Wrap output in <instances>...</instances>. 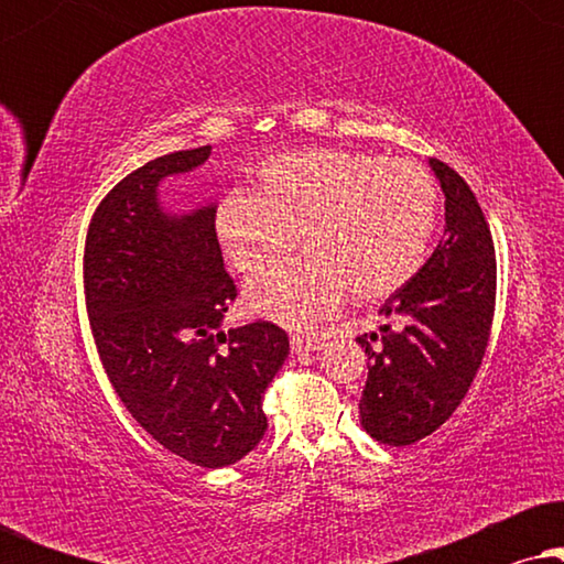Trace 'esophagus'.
<instances>
[{"label":"esophagus","instance_id":"esophagus-1","mask_svg":"<svg viewBox=\"0 0 564 564\" xmlns=\"http://www.w3.org/2000/svg\"><path fill=\"white\" fill-rule=\"evenodd\" d=\"M290 346L295 354H307V351H321L323 338L321 336H307V334H292Z\"/></svg>","mask_w":564,"mask_h":564}]
</instances>
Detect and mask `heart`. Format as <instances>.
I'll return each instance as SVG.
<instances>
[{
  "mask_svg": "<svg viewBox=\"0 0 564 564\" xmlns=\"http://www.w3.org/2000/svg\"><path fill=\"white\" fill-rule=\"evenodd\" d=\"M438 220L434 176L415 161L311 149L269 159L259 192L220 199L215 230L238 272L280 261L295 236L303 257L246 288L251 313L305 328L344 303H375L403 290L429 257Z\"/></svg>",
  "mask_w": 564,
  "mask_h": 564,
  "instance_id": "b5f03b06",
  "label": "heart"
}]
</instances>
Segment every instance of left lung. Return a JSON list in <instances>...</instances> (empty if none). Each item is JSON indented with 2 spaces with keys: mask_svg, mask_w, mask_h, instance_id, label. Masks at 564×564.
<instances>
[{
  "mask_svg": "<svg viewBox=\"0 0 564 564\" xmlns=\"http://www.w3.org/2000/svg\"><path fill=\"white\" fill-rule=\"evenodd\" d=\"M429 166L444 195V241L380 307L403 326L357 338L369 357L359 423L390 446L415 444L457 411L496 311V251L480 205L454 169L436 159Z\"/></svg>",
  "mask_w": 564,
  "mask_h": 564,
  "instance_id": "1",
  "label": "left lung"
}]
</instances>
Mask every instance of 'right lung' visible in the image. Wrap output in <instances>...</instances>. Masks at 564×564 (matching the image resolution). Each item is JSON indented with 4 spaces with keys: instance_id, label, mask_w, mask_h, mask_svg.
<instances>
[{
    "instance_id": "obj_1",
    "label": "right lung",
    "mask_w": 564,
    "mask_h": 564,
    "mask_svg": "<svg viewBox=\"0 0 564 564\" xmlns=\"http://www.w3.org/2000/svg\"><path fill=\"white\" fill-rule=\"evenodd\" d=\"M210 145L159 156L97 207L84 253L99 359L128 413L192 465H236L267 431L264 392L290 338L259 321L223 330L236 284L215 236V199L174 210L161 184L197 172Z\"/></svg>"
}]
</instances>
